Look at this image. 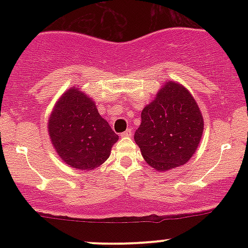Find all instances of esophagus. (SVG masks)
<instances>
[{
    "mask_svg": "<svg viewBox=\"0 0 248 248\" xmlns=\"http://www.w3.org/2000/svg\"><path fill=\"white\" fill-rule=\"evenodd\" d=\"M121 136H124V138H130V136H133V130L130 128H128L126 132L121 134Z\"/></svg>",
    "mask_w": 248,
    "mask_h": 248,
    "instance_id": "obj_1",
    "label": "esophagus"
}]
</instances>
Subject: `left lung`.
Segmentation results:
<instances>
[{"label":"left lung","instance_id":"1","mask_svg":"<svg viewBox=\"0 0 248 248\" xmlns=\"http://www.w3.org/2000/svg\"><path fill=\"white\" fill-rule=\"evenodd\" d=\"M203 129V116L191 93L178 82L168 81L142 110L134 140L150 167L166 171L192 157Z\"/></svg>","mask_w":248,"mask_h":248}]
</instances>
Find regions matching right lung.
<instances>
[{
	"label": "right lung",
	"instance_id": "right-lung-1",
	"mask_svg": "<svg viewBox=\"0 0 248 248\" xmlns=\"http://www.w3.org/2000/svg\"><path fill=\"white\" fill-rule=\"evenodd\" d=\"M47 129L61 160L73 169L85 171L101 166L119 140L99 114L95 102L79 87L62 93L51 113Z\"/></svg>",
	"mask_w": 248,
	"mask_h": 248
}]
</instances>
